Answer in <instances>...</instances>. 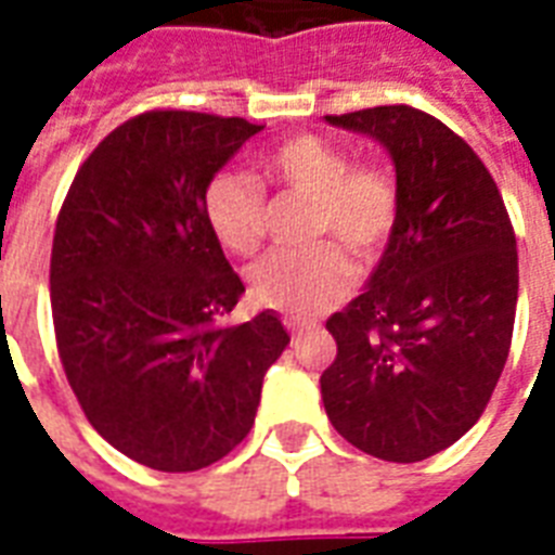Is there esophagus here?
I'll list each match as a JSON object with an SVG mask.
<instances>
[{"label": "esophagus", "mask_w": 555, "mask_h": 555, "mask_svg": "<svg viewBox=\"0 0 555 555\" xmlns=\"http://www.w3.org/2000/svg\"><path fill=\"white\" fill-rule=\"evenodd\" d=\"M285 328L291 331V339H294V343H299V339H302V322L299 320H291V317H285Z\"/></svg>", "instance_id": "34e87169"}]
</instances>
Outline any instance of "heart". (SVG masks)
Segmentation results:
<instances>
[{"instance_id": "heart-1", "label": "heart", "mask_w": 555, "mask_h": 555, "mask_svg": "<svg viewBox=\"0 0 555 555\" xmlns=\"http://www.w3.org/2000/svg\"><path fill=\"white\" fill-rule=\"evenodd\" d=\"M261 167L279 190L308 201L305 233L325 242L261 256L247 273L253 299L287 313L322 311L346 296L354 282V264L343 244L363 259H374L391 242L400 218L395 172L377 160L351 164L343 146L317 134L279 141L261 158ZM204 216L221 247L250 256L264 235L268 198L250 172L224 169L207 184Z\"/></svg>"}]
</instances>
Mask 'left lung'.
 <instances>
[{
  "label": "left lung",
  "mask_w": 555,
  "mask_h": 555,
  "mask_svg": "<svg viewBox=\"0 0 555 555\" xmlns=\"http://www.w3.org/2000/svg\"><path fill=\"white\" fill-rule=\"evenodd\" d=\"M377 138L400 186V218L369 287L325 328L334 429L365 455L414 464L452 447L490 403L518 302L513 221L469 143L412 106L328 115Z\"/></svg>",
  "instance_id": "obj_1"
}]
</instances>
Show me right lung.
<instances>
[{
    "label": "right lung",
    "mask_w": 555,
    "mask_h": 555,
    "mask_svg": "<svg viewBox=\"0 0 555 555\" xmlns=\"http://www.w3.org/2000/svg\"><path fill=\"white\" fill-rule=\"evenodd\" d=\"M264 126L181 108L129 117L82 160L51 247L56 351L82 414L158 473L238 447L291 343L276 313L224 328L244 294L204 216L218 169Z\"/></svg>",
    "instance_id": "right-lung-1"
}]
</instances>
